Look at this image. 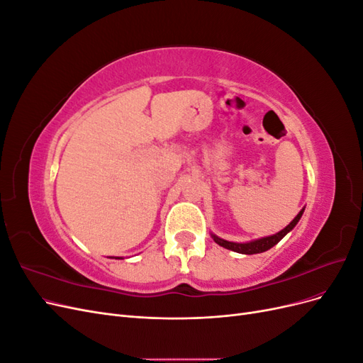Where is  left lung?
I'll return each mask as SVG.
<instances>
[{
	"label": "left lung",
	"mask_w": 363,
	"mask_h": 363,
	"mask_svg": "<svg viewBox=\"0 0 363 363\" xmlns=\"http://www.w3.org/2000/svg\"><path fill=\"white\" fill-rule=\"evenodd\" d=\"M304 212V208H301L300 213L296 215L292 221L289 223V225L284 227L281 232L272 235V236H267V238H262V239H257V240H251V242H247V244H236V242H228V240H224L221 238H218L213 235V240L218 244L221 245L227 250H232V251H236V252H240V255H257V252H263L267 251L269 248H272L276 244H279L280 240L286 236L291 230L296 225V223L300 221V218Z\"/></svg>",
	"instance_id": "left-lung-1"
}]
</instances>
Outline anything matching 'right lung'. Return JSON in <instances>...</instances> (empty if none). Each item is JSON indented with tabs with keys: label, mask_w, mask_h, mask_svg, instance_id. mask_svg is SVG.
<instances>
[{
	"label": "right lung",
	"mask_w": 363,
	"mask_h": 363,
	"mask_svg": "<svg viewBox=\"0 0 363 363\" xmlns=\"http://www.w3.org/2000/svg\"><path fill=\"white\" fill-rule=\"evenodd\" d=\"M116 259H119V257H116Z\"/></svg>",
	"instance_id": "obj_1"
}]
</instances>
